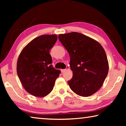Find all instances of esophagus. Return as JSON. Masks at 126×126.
<instances>
[{
    "instance_id": "34e87169",
    "label": "esophagus",
    "mask_w": 126,
    "mask_h": 126,
    "mask_svg": "<svg viewBox=\"0 0 126 126\" xmlns=\"http://www.w3.org/2000/svg\"><path fill=\"white\" fill-rule=\"evenodd\" d=\"M66 71V69H61V72L62 73H64V72H65Z\"/></svg>"
}]
</instances>
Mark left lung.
Instances as JSON below:
<instances>
[{"instance_id": "8db88e82", "label": "left lung", "mask_w": 126, "mask_h": 126, "mask_svg": "<svg viewBox=\"0 0 126 126\" xmlns=\"http://www.w3.org/2000/svg\"><path fill=\"white\" fill-rule=\"evenodd\" d=\"M58 38L71 58L73 77L68 82L70 88L82 97L97 92L109 70L103 47L97 40L78 32L61 34Z\"/></svg>"}]
</instances>
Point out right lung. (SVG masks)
I'll return each instance as SVG.
<instances>
[{
	"label": "right lung",
	"instance_id": "add662e5",
	"mask_svg": "<svg viewBox=\"0 0 126 126\" xmlns=\"http://www.w3.org/2000/svg\"><path fill=\"white\" fill-rule=\"evenodd\" d=\"M57 38L56 34L40 35L27 44L19 55L17 74L25 90L34 96L49 94L61 73L52 67L49 54Z\"/></svg>",
	"mask_w": 126,
	"mask_h": 126
}]
</instances>
